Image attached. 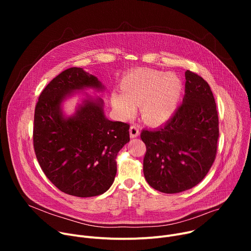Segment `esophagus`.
<instances>
[{
	"mask_svg": "<svg viewBox=\"0 0 251 251\" xmlns=\"http://www.w3.org/2000/svg\"><path fill=\"white\" fill-rule=\"evenodd\" d=\"M129 132H130V137H131V138H136V137H138L139 134H140L139 127H138L137 125H132V126L130 127Z\"/></svg>",
	"mask_w": 251,
	"mask_h": 251,
	"instance_id": "obj_1",
	"label": "esophagus"
}]
</instances>
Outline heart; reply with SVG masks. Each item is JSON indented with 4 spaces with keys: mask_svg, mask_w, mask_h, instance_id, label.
I'll use <instances>...</instances> for the list:
<instances>
[{
    "mask_svg": "<svg viewBox=\"0 0 251 251\" xmlns=\"http://www.w3.org/2000/svg\"><path fill=\"white\" fill-rule=\"evenodd\" d=\"M121 91L113 92L111 103L122 119L133 117L137 105H142V114L151 124L168 121L176 110L183 92V82L176 74L139 68L125 75Z\"/></svg>",
    "mask_w": 251,
    "mask_h": 251,
    "instance_id": "b5f03b06",
    "label": "heart"
}]
</instances>
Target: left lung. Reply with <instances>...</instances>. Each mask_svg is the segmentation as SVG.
I'll return each instance as SVG.
<instances>
[{"mask_svg": "<svg viewBox=\"0 0 251 251\" xmlns=\"http://www.w3.org/2000/svg\"><path fill=\"white\" fill-rule=\"evenodd\" d=\"M183 103L167 123L143 130L146 145L143 172L148 184L165 194L197 186L208 173L217 155L219 116L208 83L187 70Z\"/></svg>", "mask_w": 251, "mask_h": 251, "instance_id": "obj_1", "label": "left lung"}]
</instances>
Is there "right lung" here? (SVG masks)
Instances as JSON below:
<instances>
[{"mask_svg":"<svg viewBox=\"0 0 251 251\" xmlns=\"http://www.w3.org/2000/svg\"><path fill=\"white\" fill-rule=\"evenodd\" d=\"M88 89L105 87L80 67L62 71L41 93L33 121L34 152L45 175L61 192L79 198L109 190L116 156L130 141V126L107 119L100 97L86 93L75 112L65 116L63 102Z\"/></svg>","mask_w":251,"mask_h":251,"instance_id":"add662e5","label":"right lung"}]
</instances>
